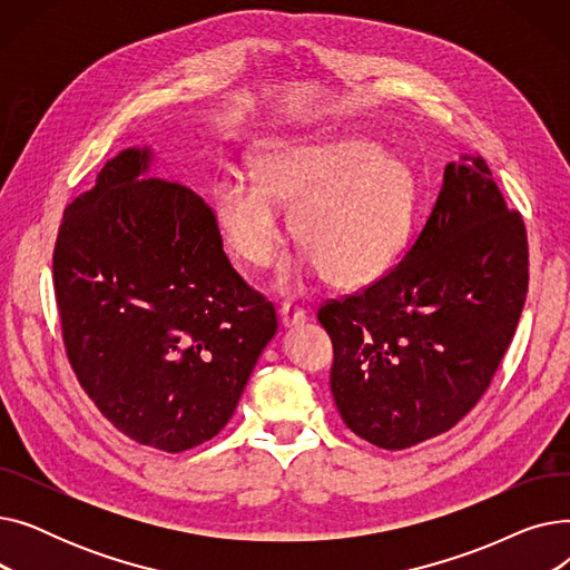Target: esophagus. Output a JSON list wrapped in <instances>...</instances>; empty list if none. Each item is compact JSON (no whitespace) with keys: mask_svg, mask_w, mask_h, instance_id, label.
<instances>
[{"mask_svg":"<svg viewBox=\"0 0 570 570\" xmlns=\"http://www.w3.org/2000/svg\"><path fill=\"white\" fill-rule=\"evenodd\" d=\"M279 318H282L284 327H295V325H303L307 321V312L297 305L284 303L279 309Z\"/></svg>","mask_w":570,"mask_h":570,"instance_id":"obj_1","label":"esophagus"}]
</instances>
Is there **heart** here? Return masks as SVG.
Wrapping results in <instances>:
<instances>
[{"label": "heart", "instance_id": "obj_1", "mask_svg": "<svg viewBox=\"0 0 570 570\" xmlns=\"http://www.w3.org/2000/svg\"><path fill=\"white\" fill-rule=\"evenodd\" d=\"M252 175L215 183V224L239 263L263 269L284 245L275 203L293 205L291 233L305 256L282 269V291L301 288L316 267L335 286L361 288L400 263L413 222V177L374 142L331 134L263 140L252 153Z\"/></svg>", "mask_w": 570, "mask_h": 570}]
</instances>
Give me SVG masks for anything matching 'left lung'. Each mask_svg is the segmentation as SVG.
Masks as SVG:
<instances>
[{
  "instance_id": "obj_1",
  "label": "left lung",
  "mask_w": 570,
  "mask_h": 570,
  "mask_svg": "<svg viewBox=\"0 0 570 570\" xmlns=\"http://www.w3.org/2000/svg\"><path fill=\"white\" fill-rule=\"evenodd\" d=\"M529 288L527 228L483 157L448 164L423 228L385 277L316 316L346 428L402 451L455 428L513 342Z\"/></svg>"
}]
</instances>
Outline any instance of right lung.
Instances as JSON below:
<instances>
[{"instance_id": "1", "label": "right lung", "mask_w": 570, "mask_h": 570, "mask_svg": "<svg viewBox=\"0 0 570 570\" xmlns=\"http://www.w3.org/2000/svg\"><path fill=\"white\" fill-rule=\"evenodd\" d=\"M147 159L125 149L67 205L52 284L87 397L129 439L183 453L230 421L277 314L235 273L213 207L138 179Z\"/></svg>"}]
</instances>
